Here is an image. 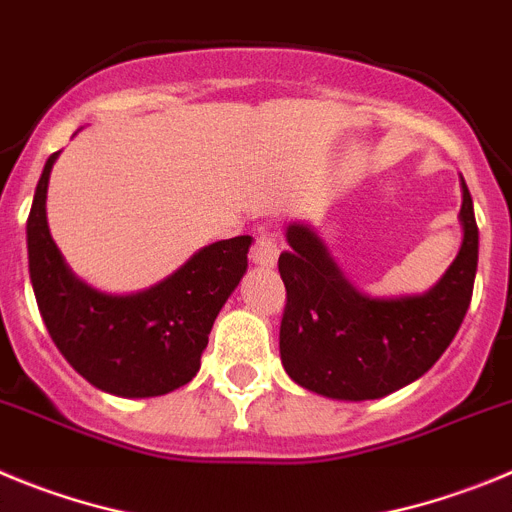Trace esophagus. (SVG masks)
Masks as SVG:
<instances>
[{"label":"esophagus","mask_w":512,"mask_h":512,"mask_svg":"<svg viewBox=\"0 0 512 512\" xmlns=\"http://www.w3.org/2000/svg\"><path fill=\"white\" fill-rule=\"evenodd\" d=\"M280 255V242L273 232H262L252 245V262L260 267H273Z\"/></svg>","instance_id":"34e87169"}]
</instances>
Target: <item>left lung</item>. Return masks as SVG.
I'll return each instance as SVG.
<instances>
[{"instance_id": "left-lung-1", "label": "left lung", "mask_w": 512, "mask_h": 512, "mask_svg": "<svg viewBox=\"0 0 512 512\" xmlns=\"http://www.w3.org/2000/svg\"><path fill=\"white\" fill-rule=\"evenodd\" d=\"M459 216L464 239L444 278L423 296L395 301L357 293L321 239L303 224H290V250L278 260L285 372L326 398L375 400L431 370L462 326L477 273L480 234L464 178Z\"/></svg>"}]
</instances>
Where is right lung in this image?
Instances as JSON below:
<instances>
[{"instance_id": "right-lung-1", "label": "right lung", "mask_w": 512, "mask_h": 512, "mask_svg": "<svg viewBox=\"0 0 512 512\" xmlns=\"http://www.w3.org/2000/svg\"><path fill=\"white\" fill-rule=\"evenodd\" d=\"M61 153V150H58ZM48 158L30 216V280L55 347L91 385L122 398H153L196 377L209 331L247 270L252 237L222 239L135 296H104L71 275L45 219Z\"/></svg>"}]
</instances>
